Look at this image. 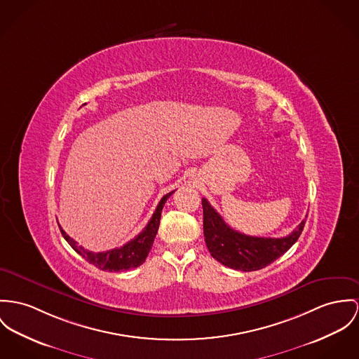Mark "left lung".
Returning a JSON list of instances; mask_svg holds the SVG:
<instances>
[{"label":"left lung","mask_w":359,"mask_h":359,"mask_svg":"<svg viewBox=\"0 0 359 359\" xmlns=\"http://www.w3.org/2000/svg\"><path fill=\"white\" fill-rule=\"evenodd\" d=\"M202 209L203 236L210 255L222 265L242 272L258 271L276 261L298 241L306 222L302 221L284 238H257L232 229L205 198Z\"/></svg>","instance_id":"obj_1"}]
</instances>
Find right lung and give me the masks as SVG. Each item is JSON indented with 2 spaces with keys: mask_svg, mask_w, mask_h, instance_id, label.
<instances>
[{
  "mask_svg": "<svg viewBox=\"0 0 359 359\" xmlns=\"http://www.w3.org/2000/svg\"><path fill=\"white\" fill-rule=\"evenodd\" d=\"M173 193L175 191H170L161 198L156 212L153 213L151 219L143 228V231L139 233L138 236H135L133 241H130L128 243H126L121 248H113V250L105 251V252H93L82 246H78V243L74 239H71L61 226H60V231H61L64 239L71 245V248H74L79 255H82L87 262L93 264L94 266H97L101 271L123 272V271H128L133 268H138L139 265H142L144 262L150 248L153 246L154 238H156L158 226H160L163 208L165 205L166 199Z\"/></svg>",
  "mask_w": 359,
  "mask_h": 359,
  "instance_id": "1",
  "label": "right lung"
}]
</instances>
